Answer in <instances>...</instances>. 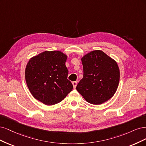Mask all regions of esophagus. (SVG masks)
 Returning <instances> with one entry per match:
<instances>
[{"instance_id":"esophagus-1","label":"esophagus","mask_w":146,"mask_h":146,"mask_svg":"<svg viewBox=\"0 0 146 146\" xmlns=\"http://www.w3.org/2000/svg\"><path fill=\"white\" fill-rule=\"evenodd\" d=\"M72 84H73V88H75L76 87V85H77V82L76 81H74L72 82Z\"/></svg>"}]
</instances>
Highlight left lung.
I'll return each mask as SVG.
<instances>
[{
    "mask_svg": "<svg viewBox=\"0 0 146 146\" xmlns=\"http://www.w3.org/2000/svg\"><path fill=\"white\" fill-rule=\"evenodd\" d=\"M83 78L77 91L86 101L100 105L111 98L118 87L120 72L116 60L100 50L90 51L81 58Z\"/></svg>",
    "mask_w": 146,
    "mask_h": 146,
    "instance_id": "obj_1",
    "label": "left lung"
}]
</instances>
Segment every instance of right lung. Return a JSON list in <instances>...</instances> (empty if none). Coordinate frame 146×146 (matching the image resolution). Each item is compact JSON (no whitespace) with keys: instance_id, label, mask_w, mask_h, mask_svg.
<instances>
[{"instance_id":"add662e5","label":"right lung","mask_w":146,"mask_h":146,"mask_svg":"<svg viewBox=\"0 0 146 146\" xmlns=\"http://www.w3.org/2000/svg\"><path fill=\"white\" fill-rule=\"evenodd\" d=\"M62 51H45L30 59L25 70L27 85L36 100L46 106L62 101L72 90Z\"/></svg>"}]
</instances>
